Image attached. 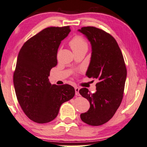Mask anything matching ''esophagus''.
I'll return each mask as SVG.
<instances>
[{"instance_id":"1","label":"esophagus","mask_w":147,"mask_h":147,"mask_svg":"<svg viewBox=\"0 0 147 147\" xmlns=\"http://www.w3.org/2000/svg\"><path fill=\"white\" fill-rule=\"evenodd\" d=\"M74 90H75V94L76 96H79L80 94H79V90L80 88L78 87H75L74 88Z\"/></svg>"}]
</instances>
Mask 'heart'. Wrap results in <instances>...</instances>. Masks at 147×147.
<instances>
[{"mask_svg":"<svg viewBox=\"0 0 147 147\" xmlns=\"http://www.w3.org/2000/svg\"><path fill=\"white\" fill-rule=\"evenodd\" d=\"M69 45L72 49L73 51H78L82 49H87V42L85 39L81 36L77 35V36H74L73 38L70 40Z\"/></svg>","mask_w":147,"mask_h":147,"instance_id":"1","label":"heart"}]
</instances>
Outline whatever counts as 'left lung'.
I'll use <instances>...</instances> for the list:
<instances>
[{
  "instance_id": "1",
  "label": "left lung",
  "mask_w": 147,
  "mask_h": 147,
  "mask_svg": "<svg viewBox=\"0 0 147 147\" xmlns=\"http://www.w3.org/2000/svg\"><path fill=\"white\" fill-rule=\"evenodd\" d=\"M78 31L91 45V57L86 75L98 80L94 93L86 88L79 90L90 103L88 111L82 113L80 119L89 125H102L113 117L123 99L127 78L125 61L117 41L110 34L93 26L82 27Z\"/></svg>"
}]
</instances>
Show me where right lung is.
Returning <instances> with one entry per match:
<instances>
[{"mask_svg": "<svg viewBox=\"0 0 147 147\" xmlns=\"http://www.w3.org/2000/svg\"><path fill=\"white\" fill-rule=\"evenodd\" d=\"M71 32L69 26L48 27L26 41L20 49L13 75L16 98L25 115L37 123L52 121L60 107L75 94L69 84L49 82L52 68L57 65L61 41Z\"/></svg>", "mask_w": 147, "mask_h": 147, "instance_id": "obj_1", "label": "right lung"}]
</instances>
